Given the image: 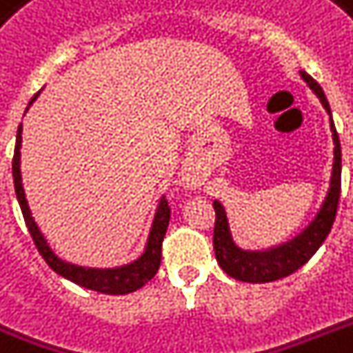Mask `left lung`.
Masks as SVG:
<instances>
[{"label":"left lung","instance_id":"1","mask_svg":"<svg viewBox=\"0 0 353 353\" xmlns=\"http://www.w3.org/2000/svg\"><path fill=\"white\" fill-rule=\"evenodd\" d=\"M302 79L306 80L307 85L315 91V95L321 99L323 106L330 113V104L324 97L323 88L317 84V80L312 79L306 71H302ZM332 133H334V172H332V183H330L328 196L324 201L323 209L319 210L317 218L310 223L307 229L302 231L295 240L288 241L284 245L274 247L269 251L251 252L241 251L240 247L232 241L229 223H227L225 210L221 207L220 201H214V252L216 260L220 263V268L225 271L229 276L241 282H252V284H262V282H273L295 273L296 269H301L310 258L317 252V249L323 245L328 232L332 231V225L337 214V205H339L341 196V143L337 130L334 126V121L330 122Z\"/></svg>","mask_w":353,"mask_h":353}]
</instances>
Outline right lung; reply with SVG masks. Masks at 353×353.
Here are the masks:
<instances>
[{"instance_id": "add662e5", "label": "right lung", "mask_w": 353, "mask_h": 353, "mask_svg": "<svg viewBox=\"0 0 353 353\" xmlns=\"http://www.w3.org/2000/svg\"><path fill=\"white\" fill-rule=\"evenodd\" d=\"M36 97H38V93L30 99L29 106L36 101ZM19 148H21V124L18 126V133H16V148H14L12 157L14 188H16V198H18V203L21 207V212H23L25 225L29 229L41 258L46 260L47 265L52 271H57L60 276L71 280V282L82 285V288L99 291V293H106V295H126V293L137 291L148 280L154 279V274L157 273V269L161 265V247H163V238H165L168 221H170V207H168V201L165 198L159 201V207H157V212H155L154 225H152V231H150L148 236V243H146L143 256L139 258V260L117 269L80 268V265H74V263L63 262L51 251V247L47 245L46 238H43V234H41L38 225L32 220V216H30L23 187H21Z\"/></svg>"}]
</instances>
